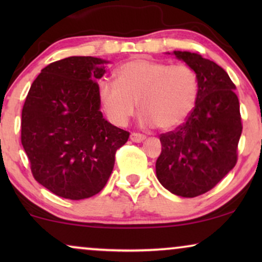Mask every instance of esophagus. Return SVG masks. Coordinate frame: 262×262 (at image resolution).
I'll use <instances>...</instances> for the list:
<instances>
[{
  "label": "esophagus",
  "instance_id": "esophagus-1",
  "mask_svg": "<svg viewBox=\"0 0 262 262\" xmlns=\"http://www.w3.org/2000/svg\"><path fill=\"white\" fill-rule=\"evenodd\" d=\"M131 141L135 142V143H141L145 139V136L142 135V134H137V132H132L131 136H130Z\"/></svg>",
  "mask_w": 262,
  "mask_h": 262
}]
</instances>
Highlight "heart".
Returning <instances> with one entry per match:
<instances>
[{
	"label": "heart",
	"instance_id": "heart-1",
	"mask_svg": "<svg viewBox=\"0 0 262 262\" xmlns=\"http://www.w3.org/2000/svg\"><path fill=\"white\" fill-rule=\"evenodd\" d=\"M116 82L102 81L99 98L108 119L124 126L135 116L138 102L144 123L170 130L187 119L198 96L195 73L186 64L159 60H127L116 70Z\"/></svg>",
	"mask_w": 262,
	"mask_h": 262
}]
</instances>
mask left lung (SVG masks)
Masks as SVG:
<instances>
[{
    "instance_id": "obj_1",
    "label": "left lung",
    "mask_w": 262,
    "mask_h": 262,
    "mask_svg": "<svg viewBox=\"0 0 262 262\" xmlns=\"http://www.w3.org/2000/svg\"><path fill=\"white\" fill-rule=\"evenodd\" d=\"M173 53L195 73L198 96L185 123L160 136L156 175L173 194L194 198L213 188L237 162L239 102L223 68L198 53Z\"/></svg>"
}]
</instances>
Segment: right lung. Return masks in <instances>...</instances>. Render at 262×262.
I'll list each match as a JSON object with an SVG mask.
<instances>
[{"instance_id": "right-lung-1", "label": "right lung", "mask_w": 262, "mask_h": 262, "mask_svg": "<svg viewBox=\"0 0 262 262\" xmlns=\"http://www.w3.org/2000/svg\"><path fill=\"white\" fill-rule=\"evenodd\" d=\"M108 60L73 56L49 64L28 92L21 114V143L35 180L66 199L95 195L108 181L127 131L100 111L96 80Z\"/></svg>"}]
</instances>
